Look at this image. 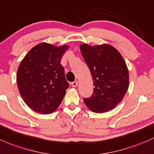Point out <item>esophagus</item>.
<instances>
[{"label":"esophagus","mask_w":154,"mask_h":154,"mask_svg":"<svg viewBox=\"0 0 154 154\" xmlns=\"http://www.w3.org/2000/svg\"><path fill=\"white\" fill-rule=\"evenodd\" d=\"M71 85H72V86L73 87V88H75V87L78 86V82L77 81H75V82H72V84H71Z\"/></svg>","instance_id":"esophagus-1"}]
</instances>
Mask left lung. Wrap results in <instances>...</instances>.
<instances>
[{
  "label": "left lung",
  "instance_id": "left-lung-1",
  "mask_svg": "<svg viewBox=\"0 0 154 154\" xmlns=\"http://www.w3.org/2000/svg\"><path fill=\"white\" fill-rule=\"evenodd\" d=\"M80 50L93 79V92L84 99L91 111L107 112L121 102L129 87V74L124 58L110 44H81Z\"/></svg>",
  "mask_w": 154,
  "mask_h": 154
}]
</instances>
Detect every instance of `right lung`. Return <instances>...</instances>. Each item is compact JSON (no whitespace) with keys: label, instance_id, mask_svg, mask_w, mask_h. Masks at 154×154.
Masks as SVG:
<instances>
[{"label":"right lung","instance_id":"right-lung-1","mask_svg":"<svg viewBox=\"0 0 154 154\" xmlns=\"http://www.w3.org/2000/svg\"><path fill=\"white\" fill-rule=\"evenodd\" d=\"M68 47L41 43L32 48L20 62L17 85L22 99L34 111L52 113L64 99L69 84L61 60Z\"/></svg>","mask_w":154,"mask_h":154}]
</instances>
